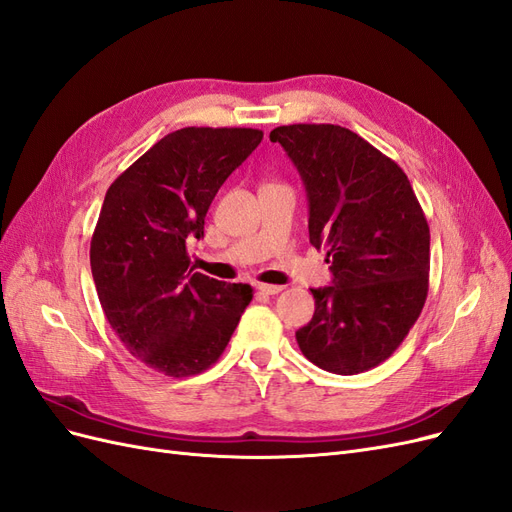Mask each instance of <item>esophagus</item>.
I'll list each match as a JSON object with an SVG mask.
<instances>
[{"label": "esophagus", "instance_id": "esophagus-1", "mask_svg": "<svg viewBox=\"0 0 512 512\" xmlns=\"http://www.w3.org/2000/svg\"><path fill=\"white\" fill-rule=\"evenodd\" d=\"M256 288H258L262 294H277V292L284 290V286H277V284H256Z\"/></svg>", "mask_w": 512, "mask_h": 512}]
</instances>
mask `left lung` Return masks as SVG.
<instances>
[{
  "label": "left lung",
  "instance_id": "1",
  "mask_svg": "<svg viewBox=\"0 0 512 512\" xmlns=\"http://www.w3.org/2000/svg\"><path fill=\"white\" fill-rule=\"evenodd\" d=\"M297 166L309 200V243L327 250L333 284L312 288L314 318L297 331L324 371L354 376L404 342L429 290V226L404 170L333 123L271 132Z\"/></svg>",
  "mask_w": 512,
  "mask_h": 512
}]
</instances>
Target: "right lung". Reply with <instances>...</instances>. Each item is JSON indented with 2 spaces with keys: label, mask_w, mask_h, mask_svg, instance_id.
<instances>
[{
  "label": "right lung",
  "mask_w": 512,
  "mask_h": 512,
  "mask_svg": "<svg viewBox=\"0 0 512 512\" xmlns=\"http://www.w3.org/2000/svg\"><path fill=\"white\" fill-rule=\"evenodd\" d=\"M254 128H181L111 183L91 237V275L121 344L170 378L209 369L254 292L196 273L188 245L222 183L260 145Z\"/></svg>",
  "instance_id": "add662e5"
}]
</instances>
